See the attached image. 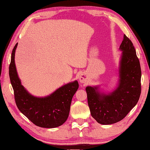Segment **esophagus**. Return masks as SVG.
Masks as SVG:
<instances>
[{"instance_id":"1","label":"esophagus","mask_w":150,"mask_h":150,"mask_svg":"<svg viewBox=\"0 0 150 150\" xmlns=\"http://www.w3.org/2000/svg\"><path fill=\"white\" fill-rule=\"evenodd\" d=\"M79 81H80L81 83H82V84H85L88 82V77H87L86 74L84 73L81 74V75L79 76Z\"/></svg>"}]
</instances>
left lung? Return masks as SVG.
I'll return each mask as SVG.
<instances>
[{
  "instance_id": "1",
  "label": "left lung",
  "mask_w": 150,
  "mask_h": 150,
  "mask_svg": "<svg viewBox=\"0 0 150 150\" xmlns=\"http://www.w3.org/2000/svg\"><path fill=\"white\" fill-rule=\"evenodd\" d=\"M119 80L110 92L101 91L100 86L86 88L91 116L104 125L123 119L138 103L141 92V69L133 43L125 35L119 47Z\"/></svg>"
}]
</instances>
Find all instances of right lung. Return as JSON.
Listing matches in <instances>:
<instances>
[{
  "label": "right lung",
  "mask_w": 150,
  "mask_h": 150,
  "mask_svg": "<svg viewBox=\"0 0 150 150\" xmlns=\"http://www.w3.org/2000/svg\"><path fill=\"white\" fill-rule=\"evenodd\" d=\"M16 44L13 49L9 75L18 110L36 126L54 128L64 123L69 116L72 98L79 88L77 81L62 86L45 97L31 95L21 84L15 63Z\"/></svg>",
  "instance_id": "obj_1"
}]
</instances>
